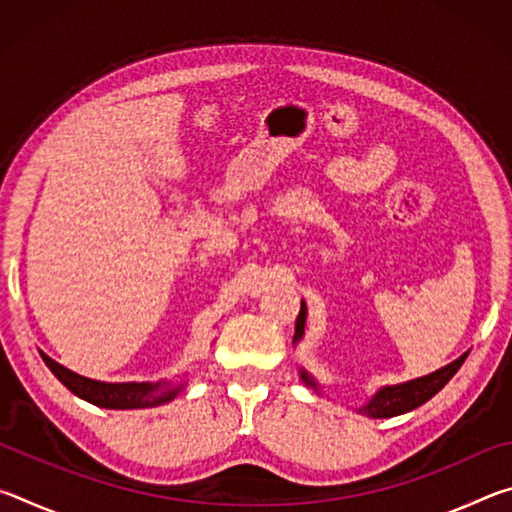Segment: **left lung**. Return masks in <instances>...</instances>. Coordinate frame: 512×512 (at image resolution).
<instances>
[{
	"label": "left lung",
	"instance_id": "obj_1",
	"mask_svg": "<svg viewBox=\"0 0 512 512\" xmlns=\"http://www.w3.org/2000/svg\"><path fill=\"white\" fill-rule=\"evenodd\" d=\"M305 314H307V307H305V302H302L300 314L296 318V334H293V341H298L300 336L305 334ZM465 359H467V354L458 357L456 361L449 363V366L431 372V375H427V377L406 381V384L381 388V391L375 397H372V400L366 406H361L359 413L370 415V418H393V415H400V413L418 409V406H422L424 402H429L431 397L436 395L440 388H443L447 381L456 375L458 368L463 366ZM300 377L305 379L307 386L318 388L316 381L311 379L305 370H302Z\"/></svg>",
	"mask_w": 512,
	"mask_h": 512
}]
</instances>
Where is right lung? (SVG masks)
Returning <instances> with one entry per match:
<instances>
[{
	"label": "right lung",
	"instance_id": "obj_1",
	"mask_svg": "<svg viewBox=\"0 0 512 512\" xmlns=\"http://www.w3.org/2000/svg\"><path fill=\"white\" fill-rule=\"evenodd\" d=\"M42 359L58 377L60 384L67 386L74 395H79L81 400L101 406V409H149V406H160L173 400L180 388H183L180 384H106V381H94L76 375V372L49 359L47 354H42Z\"/></svg>",
	"mask_w": 512,
	"mask_h": 512
}]
</instances>
